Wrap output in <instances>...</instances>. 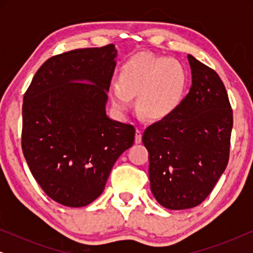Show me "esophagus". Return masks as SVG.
Returning <instances> with one entry per match:
<instances>
[{"label": "esophagus", "instance_id": "1", "mask_svg": "<svg viewBox=\"0 0 253 253\" xmlns=\"http://www.w3.org/2000/svg\"><path fill=\"white\" fill-rule=\"evenodd\" d=\"M141 130L140 129H136V136H134V143L136 144H139L141 141Z\"/></svg>", "mask_w": 253, "mask_h": 253}]
</instances>
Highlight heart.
Returning a JSON list of instances; mask_svg holds the SVG:
<instances>
[{
  "label": "heart",
  "mask_w": 253,
  "mask_h": 253,
  "mask_svg": "<svg viewBox=\"0 0 253 253\" xmlns=\"http://www.w3.org/2000/svg\"><path fill=\"white\" fill-rule=\"evenodd\" d=\"M186 75L174 58L137 54L123 64L120 84L110 86V99L120 112L132 108L139 95V109L151 120H162L177 109L184 95Z\"/></svg>",
  "instance_id": "1"
}]
</instances>
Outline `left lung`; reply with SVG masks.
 <instances>
[{
	"mask_svg": "<svg viewBox=\"0 0 253 253\" xmlns=\"http://www.w3.org/2000/svg\"><path fill=\"white\" fill-rule=\"evenodd\" d=\"M192 85L171 115L145 130L151 191L168 210L199 205L229 159L233 110L222 81L188 55Z\"/></svg>",
	"mask_w": 253,
	"mask_h": 253,
	"instance_id": "1",
	"label": "left lung"
}]
</instances>
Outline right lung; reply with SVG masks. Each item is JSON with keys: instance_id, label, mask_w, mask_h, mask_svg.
I'll return each instance as SVG.
<instances>
[{"instance_id": "add662e5", "label": "right lung", "mask_w": 253, "mask_h": 253, "mask_svg": "<svg viewBox=\"0 0 253 253\" xmlns=\"http://www.w3.org/2000/svg\"><path fill=\"white\" fill-rule=\"evenodd\" d=\"M116 56L108 44L50 57L24 95V157L44 193L64 206L94 202L134 141V127L106 113Z\"/></svg>"}]
</instances>
